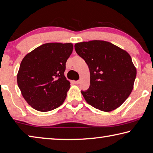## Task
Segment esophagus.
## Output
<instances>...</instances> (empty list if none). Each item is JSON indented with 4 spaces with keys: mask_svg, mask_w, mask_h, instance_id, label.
I'll list each match as a JSON object with an SVG mask.
<instances>
[{
    "mask_svg": "<svg viewBox=\"0 0 153 153\" xmlns=\"http://www.w3.org/2000/svg\"><path fill=\"white\" fill-rule=\"evenodd\" d=\"M74 83L76 84V85H79L80 83V80H78V81H75Z\"/></svg>",
    "mask_w": 153,
    "mask_h": 153,
    "instance_id": "obj_1",
    "label": "esophagus"
}]
</instances>
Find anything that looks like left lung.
Instances as JSON below:
<instances>
[{
  "instance_id": "1",
  "label": "left lung",
  "mask_w": 153,
  "mask_h": 153,
  "mask_svg": "<svg viewBox=\"0 0 153 153\" xmlns=\"http://www.w3.org/2000/svg\"><path fill=\"white\" fill-rule=\"evenodd\" d=\"M75 51L90 71V86L81 93L97 109L111 111L120 107L133 89L136 69L127 52L100 40L77 43Z\"/></svg>"
}]
</instances>
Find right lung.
I'll return each mask as SVG.
<instances>
[{
	"label": "right lung",
	"instance_id": "right-lung-1",
	"mask_svg": "<svg viewBox=\"0 0 153 153\" xmlns=\"http://www.w3.org/2000/svg\"><path fill=\"white\" fill-rule=\"evenodd\" d=\"M72 49L71 43H48L23 58L17 84L23 98L33 109L49 111L63 103L71 86L64 71Z\"/></svg>",
	"mask_w": 153,
	"mask_h": 153
}]
</instances>
